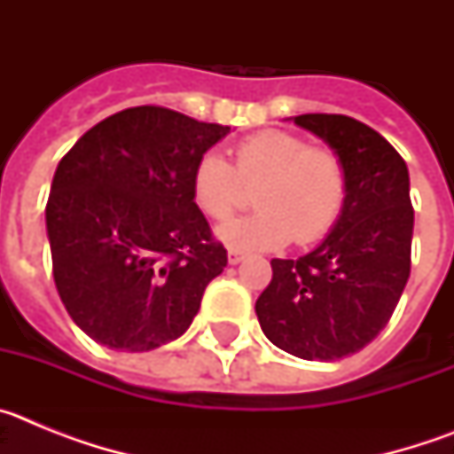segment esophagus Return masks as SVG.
I'll use <instances>...</instances> for the list:
<instances>
[{
    "instance_id": "1",
    "label": "esophagus",
    "mask_w": 454,
    "mask_h": 454,
    "mask_svg": "<svg viewBox=\"0 0 454 454\" xmlns=\"http://www.w3.org/2000/svg\"><path fill=\"white\" fill-rule=\"evenodd\" d=\"M246 256H247L246 252H243V250H236V247H231V250L227 252V259H230L231 266H236V263L243 262V259H246Z\"/></svg>"
}]
</instances>
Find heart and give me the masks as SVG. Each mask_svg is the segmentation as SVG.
<instances>
[{
    "label": "heart",
    "mask_w": 454,
    "mask_h": 454,
    "mask_svg": "<svg viewBox=\"0 0 454 454\" xmlns=\"http://www.w3.org/2000/svg\"><path fill=\"white\" fill-rule=\"evenodd\" d=\"M256 188L259 211L220 227L230 246L272 250L295 240L309 246L339 223L348 200V172L330 147H311L302 136L263 129L236 145L234 166L204 152L191 175L192 200L208 218L227 220Z\"/></svg>",
    "instance_id": "b5f03b06"
}]
</instances>
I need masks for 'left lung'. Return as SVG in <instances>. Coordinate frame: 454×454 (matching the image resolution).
<instances>
[{
    "label": "left lung",
    "mask_w": 454,
    "mask_h": 454,
    "mask_svg": "<svg viewBox=\"0 0 454 454\" xmlns=\"http://www.w3.org/2000/svg\"><path fill=\"white\" fill-rule=\"evenodd\" d=\"M293 120L340 156L348 200L314 252L272 259V279L254 309L277 348L309 362H334L387 327L404 291L414 234L409 172L391 143L359 120L336 114Z\"/></svg>",
    "instance_id": "left-lung-1"
}]
</instances>
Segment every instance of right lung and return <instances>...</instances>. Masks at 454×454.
Masks as SVG:
<instances>
[{
  "label": "right lung",
  "instance_id": "add662e5",
  "mask_svg": "<svg viewBox=\"0 0 454 454\" xmlns=\"http://www.w3.org/2000/svg\"><path fill=\"white\" fill-rule=\"evenodd\" d=\"M227 131L147 104L108 115L61 159L45 208L51 270L92 340L145 352L191 327L227 266L191 175Z\"/></svg>",
  "mask_w": 454,
  "mask_h": 454
}]
</instances>
